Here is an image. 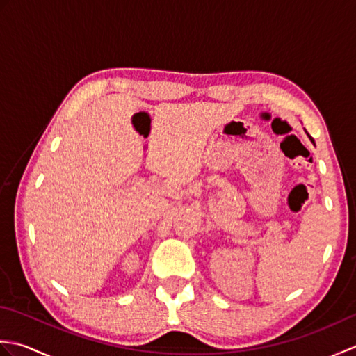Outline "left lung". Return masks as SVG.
Returning a JSON list of instances; mask_svg holds the SVG:
<instances>
[{"mask_svg":"<svg viewBox=\"0 0 356 356\" xmlns=\"http://www.w3.org/2000/svg\"><path fill=\"white\" fill-rule=\"evenodd\" d=\"M307 136H309V134H307ZM309 138H311V136H309ZM311 140H312V138H311ZM312 142H314V140H312Z\"/></svg>","mask_w":356,"mask_h":356,"instance_id":"8db88e82","label":"left lung"}]
</instances>
